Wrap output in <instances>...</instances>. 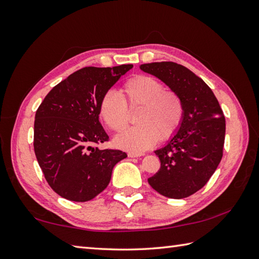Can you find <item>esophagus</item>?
I'll use <instances>...</instances> for the list:
<instances>
[{
    "mask_svg": "<svg viewBox=\"0 0 259 259\" xmlns=\"http://www.w3.org/2000/svg\"><path fill=\"white\" fill-rule=\"evenodd\" d=\"M144 155H145V153H142V152H129L128 157L129 158H138V157H141Z\"/></svg>",
    "mask_w": 259,
    "mask_h": 259,
    "instance_id": "obj_1",
    "label": "esophagus"
}]
</instances>
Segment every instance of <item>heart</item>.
<instances>
[{"label":"heart","instance_id":"1","mask_svg":"<svg viewBox=\"0 0 259 259\" xmlns=\"http://www.w3.org/2000/svg\"><path fill=\"white\" fill-rule=\"evenodd\" d=\"M137 126L115 137L114 144L122 149L141 152L155 146L159 138L168 140L179 130L185 106L177 92L164 90L162 82L146 74L131 76L120 89V97L107 91L99 102V117L110 130L122 131L128 124L129 111L138 109Z\"/></svg>","mask_w":259,"mask_h":259}]
</instances>
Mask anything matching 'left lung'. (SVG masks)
<instances>
[{
	"label": "left lung",
	"mask_w": 259,
	"mask_h": 259,
	"mask_svg": "<svg viewBox=\"0 0 259 259\" xmlns=\"http://www.w3.org/2000/svg\"><path fill=\"white\" fill-rule=\"evenodd\" d=\"M140 69L177 92L185 106L177 134L155 151L160 169L148 183L164 197H189L208 183L222 160L226 131L224 112L210 88L184 65L152 62L141 64Z\"/></svg>",
	"instance_id": "obj_1"
}]
</instances>
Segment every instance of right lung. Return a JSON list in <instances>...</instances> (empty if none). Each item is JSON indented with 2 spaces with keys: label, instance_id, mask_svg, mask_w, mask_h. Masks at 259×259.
Wrapping results in <instances>:
<instances>
[{
  "label": "right lung",
  "instance_id": "obj_1",
  "mask_svg": "<svg viewBox=\"0 0 259 259\" xmlns=\"http://www.w3.org/2000/svg\"><path fill=\"white\" fill-rule=\"evenodd\" d=\"M133 64L85 67L60 82L37 108L34 152L49 186L65 199L91 200L107 188L113 167L126 157L100 150L109 140L99 121V102Z\"/></svg>",
  "mask_w": 259,
  "mask_h": 259
}]
</instances>
